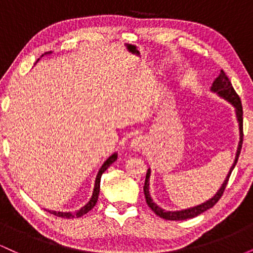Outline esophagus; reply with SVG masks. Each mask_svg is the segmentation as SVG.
<instances>
[{"label": "esophagus", "instance_id": "34e87169", "mask_svg": "<svg viewBox=\"0 0 253 253\" xmlns=\"http://www.w3.org/2000/svg\"><path fill=\"white\" fill-rule=\"evenodd\" d=\"M144 146H145V141H144V138H141V136H136V138L133 139L132 143H130V147L135 151L143 150Z\"/></svg>", "mask_w": 253, "mask_h": 253}]
</instances>
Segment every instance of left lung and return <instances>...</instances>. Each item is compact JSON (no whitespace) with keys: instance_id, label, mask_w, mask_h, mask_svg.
Instances as JSON below:
<instances>
[{"instance_id":"left-lung-1","label":"left lung","mask_w":253,"mask_h":253,"mask_svg":"<svg viewBox=\"0 0 253 253\" xmlns=\"http://www.w3.org/2000/svg\"><path fill=\"white\" fill-rule=\"evenodd\" d=\"M211 91L219 94L220 96L226 98L228 102H231L234 107H236L237 118H238V121H239V130H240V141H239V146H238V150H237L236 161H234L233 165H232V168L229 169L228 175H227V177H226L225 181H223L221 188L217 190V193L213 197H211V200H208V201L202 203V205L196 206V207L189 208V210H184V211H165L164 210H162L161 207H158V206H157L156 203L152 201V199H151V196H150V191H149V179H150L151 171H150V169L147 170L146 178H145V184H144V194H145V199H146V203L149 205V207L151 208V210L155 211L157 215L163 217V219H165V220H176L177 221V220L191 219V217H195L197 215H200V214L203 213V211H206L207 210H210V208L213 207V206L215 205L217 201H219L220 197L222 196L223 191H225V189H226V185H227L229 176H231L232 171H233L234 167H236V164L238 162V158H239L240 151H242V146H243V136H244L242 101H240L239 95L237 94L236 90H234L233 86H232V83H231V81L228 80L227 75H226L222 70L220 71V75L217 76L216 80L214 81L213 86H211Z\"/></svg>"}]
</instances>
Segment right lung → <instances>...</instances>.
Segmentation results:
<instances>
[{"instance_id": "obj_1", "label": "right lung", "mask_w": 253, "mask_h": 253, "mask_svg": "<svg viewBox=\"0 0 253 253\" xmlns=\"http://www.w3.org/2000/svg\"><path fill=\"white\" fill-rule=\"evenodd\" d=\"M118 158V155L117 153H114V155H112L109 157L108 159H107L106 162H104L102 167H101L100 171H98L97 176H96V181H95V187H94V191H92V196L91 199H90V201L86 203L84 207L81 208L80 211H74V213H63V211H47L48 213L53 214V215L56 216H59V217H68V219H72V217H81L82 215H84V214L88 213L89 211H91L92 208L95 207V205H96L97 202V199H98V194H100V182H101V176H102V173L106 171L107 169H108V167H110V164L114 163L115 161H117Z\"/></svg>"}]
</instances>
